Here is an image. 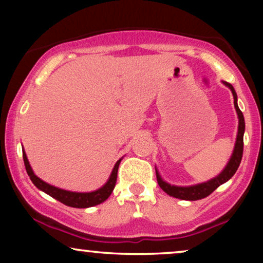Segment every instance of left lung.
<instances>
[{
	"label": "left lung",
	"instance_id": "1",
	"mask_svg": "<svg viewBox=\"0 0 263 263\" xmlns=\"http://www.w3.org/2000/svg\"><path fill=\"white\" fill-rule=\"evenodd\" d=\"M222 84L228 86V87L231 89L233 99H235V102H233L235 103V109L237 111V115H238V133H237L236 145H235V149H233L232 156L230 158L229 163L225 166L224 170H222L217 177L212 178L210 181L204 183H200V184H196V185H190V186L171 185L165 181H163V178L160 177L159 172L156 170L158 184H159L160 188L163 189L167 195L176 197V199H181V200H189V201L201 200L203 199V197H207L208 195H211V194L213 193L219 185L224 184L225 182H228L229 179L236 174L237 168L239 166L240 160H242V157H243V135H244V130H246V122H244L242 111L239 110L238 104H237V95H236L235 88H233V86L231 84H228V82L225 81H222Z\"/></svg>",
	"mask_w": 263,
	"mask_h": 263
}]
</instances>
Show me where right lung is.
I'll return each mask as SVG.
<instances>
[{
	"instance_id": "1",
	"label": "right lung",
	"mask_w": 263,
	"mask_h": 263,
	"mask_svg": "<svg viewBox=\"0 0 263 263\" xmlns=\"http://www.w3.org/2000/svg\"><path fill=\"white\" fill-rule=\"evenodd\" d=\"M23 157H24L25 167H26L27 175L30 176L32 183H33L39 190L46 193L48 195L53 197V199H56L57 201H60V202L64 203L66 206L74 207V208L93 207L104 202V201L111 195L115 185H116L118 166H120V163L122 160L120 159L116 164H115L114 170L111 172L109 179H107V182L102 186V188L97 189L95 192H91V193H75V192H68V190H64V189H60L57 188V186L50 185L49 183L42 181L41 178L34 175V172L32 170L30 163H28L27 156L24 149H23Z\"/></svg>"
}]
</instances>
